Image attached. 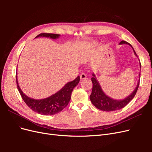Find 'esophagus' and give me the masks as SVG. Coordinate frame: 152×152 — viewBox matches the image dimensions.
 I'll use <instances>...</instances> for the list:
<instances>
[{
	"label": "esophagus",
	"instance_id": "1",
	"mask_svg": "<svg viewBox=\"0 0 152 152\" xmlns=\"http://www.w3.org/2000/svg\"><path fill=\"white\" fill-rule=\"evenodd\" d=\"M86 77H87V75L86 74V73H81L80 75V79H81V80L85 79Z\"/></svg>",
	"mask_w": 152,
	"mask_h": 152
}]
</instances>
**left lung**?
Wrapping results in <instances>:
<instances>
[{"mask_svg": "<svg viewBox=\"0 0 152 152\" xmlns=\"http://www.w3.org/2000/svg\"><path fill=\"white\" fill-rule=\"evenodd\" d=\"M129 44L131 46V45L130 44H129L128 42H126V41L124 40H122L120 42V44ZM133 50H134V49H133ZM134 54L136 55V56H137L134 50ZM93 77L91 78V81L93 82V89H92L91 94L90 95V100L92 103L94 105L95 107H96L99 110H102V111L105 112L115 111V110H120L124 107H125L135 96L140 85L139 81L136 86V88L131 94V95L129 96L126 99L122 100H115L112 99L111 98L108 97L107 95H105L102 88H101V86L99 84L98 81L96 80L95 75L93 74Z\"/></svg>", "mask_w": 152, "mask_h": 152, "instance_id": "obj_1", "label": "left lung"}]
</instances>
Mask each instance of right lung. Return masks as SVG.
<instances>
[{"label":"right lung","instance_id":"obj_1","mask_svg":"<svg viewBox=\"0 0 152 152\" xmlns=\"http://www.w3.org/2000/svg\"><path fill=\"white\" fill-rule=\"evenodd\" d=\"M59 35H60L59 34L42 33L38 35L36 37H45L56 39L59 37ZM16 78L17 88L25 103L33 111L44 115H52L62 111L70 102L73 88L79 84L80 81V77L78 76L74 80L68 82L60 91L50 96V97L42 99H35L28 97L23 93L18 85L17 76H16Z\"/></svg>","mask_w":152,"mask_h":152}]
</instances>
